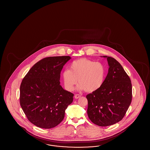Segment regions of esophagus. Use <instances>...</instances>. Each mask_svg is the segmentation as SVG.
I'll return each mask as SVG.
<instances>
[{
	"label": "esophagus",
	"mask_w": 150,
	"mask_h": 150,
	"mask_svg": "<svg viewBox=\"0 0 150 150\" xmlns=\"http://www.w3.org/2000/svg\"><path fill=\"white\" fill-rule=\"evenodd\" d=\"M81 97V95H79V94H76V95H75V96H74V97H75V98H79V97Z\"/></svg>",
	"instance_id": "esophagus-1"
}]
</instances>
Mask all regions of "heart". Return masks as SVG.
Here are the masks:
<instances>
[{"mask_svg":"<svg viewBox=\"0 0 150 150\" xmlns=\"http://www.w3.org/2000/svg\"><path fill=\"white\" fill-rule=\"evenodd\" d=\"M105 71L103 64L87 58H80L73 61L69 70H64L62 78L64 86L68 91L73 90L78 80L77 90L92 92L102 86Z\"/></svg>","mask_w":150,"mask_h":150,"instance_id":"obj_1","label":"heart"}]
</instances>
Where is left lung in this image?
Masks as SVG:
<instances>
[{"mask_svg":"<svg viewBox=\"0 0 150 150\" xmlns=\"http://www.w3.org/2000/svg\"><path fill=\"white\" fill-rule=\"evenodd\" d=\"M108 73L101 87L86 96L87 115L91 122L107 127L120 121L132 100L131 80L117 60L107 56Z\"/></svg>","mask_w":150,"mask_h":150,"instance_id":"1","label":"left lung"}]
</instances>
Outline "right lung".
Segmentation results:
<instances>
[{
  "label": "right lung",
  "mask_w": 150,
  "mask_h": 150,
  "mask_svg": "<svg viewBox=\"0 0 150 150\" xmlns=\"http://www.w3.org/2000/svg\"><path fill=\"white\" fill-rule=\"evenodd\" d=\"M69 56L50 57L35 64L23 77L20 87V103L28 120L43 129L58 125L74 94L60 85V72Z\"/></svg>",
  "instance_id": "1"
}]
</instances>
